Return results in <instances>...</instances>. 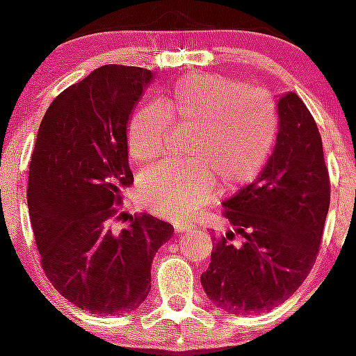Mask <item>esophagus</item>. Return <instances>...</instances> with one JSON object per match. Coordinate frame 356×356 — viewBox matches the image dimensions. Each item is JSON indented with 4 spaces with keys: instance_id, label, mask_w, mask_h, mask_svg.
Listing matches in <instances>:
<instances>
[{
    "instance_id": "1",
    "label": "esophagus",
    "mask_w": 356,
    "mask_h": 356,
    "mask_svg": "<svg viewBox=\"0 0 356 356\" xmlns=\"http://www.w3.org/2000/svg\"><path fill=\"white\" fill-rule=\"evenodd\" d=\"M174 229H175V233H188L189 229H191V224H188V222H175L174 224Z\"/></svg>"
}]
</instances>
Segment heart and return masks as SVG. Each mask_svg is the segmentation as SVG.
I'll list each match as a JSON object with an SVG mask.
<instances>
[{"mask_svg": "<svg viewBox=\"0 0 356 356\" xmlns=\"http://www.w3.org/2000/svg\"><path fill=\"white\" fill-rule=\"evenodd\" d=\"M170 122L196 125L189 163H160L140 177V198L156 216L188 219L213 198L217 182L236 191L259 175L278 139V111L262 92L226 76L179 79L161 106L146 104L127 129L130 156L149 163L161 153Z\"/></svg>", "mask_w": 356, "mask_h": 356, "instance_id": "b5f03b06", "label": "heart"}]
</instances>
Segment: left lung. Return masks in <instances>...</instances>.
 Masks as SVG:
<instances>
[{
	"instance_id": "obj_1",
	"label": "left lung",
	"mask_w": 356,
	"mask_h": 356,
	"mask_svg": "<svg viewBox=\"0 0 356 356\" xmlns=\"http://www.w3.org/2000/svg\"><path fill=\"white\" fill-rule=\"evenodd\" d=\"M278 139L252 184L222 203L233 231L213 238L203 291L233 315L273 309L312 271L330 205L329 170L318 127L294 94L277 101ZM244 238L240 245L232 240Z\"/></svg>"
}]
</instances>
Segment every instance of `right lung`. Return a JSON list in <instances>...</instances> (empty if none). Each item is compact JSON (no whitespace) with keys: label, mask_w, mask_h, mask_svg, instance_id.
Instances as JSON below:
<instances>
[{"label":"right lung","mask_w":356,"mask_h":356,"mask_svg":"<svg viewBox=\"0 0 356 356\" xmlns=\"http://www.w3.org/2000/svg\"><path fill=\"white\" fill-rule=\"evenodd\" d=\"M151 79L132 65L92 71L51 102L31 156L27 205L44 275L62 298L97 315L143 305L154 254L174 234L149 213L111 229L134 184L127 127Z\"/></svg>","instance_id":"add662e5"}]
</instances>
